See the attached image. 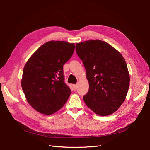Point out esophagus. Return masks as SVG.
Here are the masks:
<instances>
[{
    "instance_id": "1",
    "label": "esophagus",
    "mask_w": 150,
    "mask_h": 150,
    "mask_svg": "<svg viewBox=\"0 0 150 150\" xmlns=\"http://www.w3.org/2000/svg\"><path fill=\"white\" fill-rule=\"evenodd\" d=\"M77 88H78V86H77L76 84H74V85H73V88H74V91H76Z\"/></svg>"
}]
</instances>
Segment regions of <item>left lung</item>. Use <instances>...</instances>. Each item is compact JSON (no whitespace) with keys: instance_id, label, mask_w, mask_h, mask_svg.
Wrapping results in <instances>:
<instances>
[{"instance_id":"obj_1","label":"left lung","mask_w":150,"mask_h":150,"mask_svg":"<svg viewBox=\"0 0 150 150\" xmlns=\"http://www.w3.org/2000/svg\"><path fill=\"white\" fill-rule=\"evenodd\" d=\"M75 49L89 84L83 96L86 105L100 116L113 114L123 103L129 86L125 59L113 47L99 39L77 43Z\"/></svg>"}]
</instances>
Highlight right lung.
I'll return each mask as SVG.
<instances>
[{
    "label": "right lung",
    "mask_w": 150,
    "mask_h": 150,
    "mask_svg": "<svg viewBox=\"0 0 150 150\" xmlns=\"http://www.w3.org/2000/svg\"><path fill=\"white\" fill-rule=\"evenodd\" d=\"M75 44L50 41L31 56L23 68L22 88L36 111L51 115L65 105L71 91L64 83L63 66L72 56Z\"/></svg>",
    "instance_id": "obj_1"
}]
</instances>
